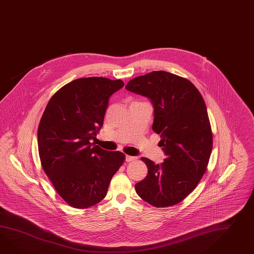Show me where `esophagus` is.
I'll return each instance as SVG.
<instances>
[{
	"label": "esophagus",
	"mask_w": 254,
	"mask_h": 254,
	"mask_svg": "<svg viewBox=\"0 0 254 254\" xmlns=\"http://www.w3.org/2000/svg\"><path fill=\"white\" fill-rule=\"evenodd\" d=\"M136 159V157H133V156H129V155H126V161L127 162L130 161H134Z\"/></svg>",
	"instance_id": "esophagus-1"
}]
</instances>
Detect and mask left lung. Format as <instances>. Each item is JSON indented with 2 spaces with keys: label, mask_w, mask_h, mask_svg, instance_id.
Listing matches in <instances>:
<instances>
[{
  "label": "left lung",
  "mask_w": 254,
  "mask_h": 254,
  "mask_svg": "<svg viewBox=\"0 0 254 254\" xmlns=\"http://www.w3.org/2000/svg\"><path fill=\"white\" fill-rule=\"evenodd\" d=\"M126 89L148 97L154 107L152 129L166 159L141 158L148 175L136 184L139 197L156 207L178 204L194 190L210 158L213 136L204 99L192 82L158 70L132 79Z\"/></svg>",
  "instance_id": "obj_1"
}]
</instances>
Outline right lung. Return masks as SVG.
I'll return each instance as SVG.
<instances>
[{
	"label": "right lung",
	"instance_id": "right-lung-1",
	"mask_svg": "<svg viewBox=\"0 0 254 254\" xmlns=\"http://www.w3.org/2000/svg\"><path fill=\"white\" fill-rule=\"evenodd\" d=\"M121 80L81 78L62 87L50 98L37 129L44 172L57 192L75 208H88L105 198L125 154L92 142L104 124L112 94Z\"/></svg>",
	"mask_w": 254,
	"mask_h": 254
}]
</instances>
